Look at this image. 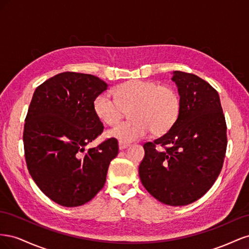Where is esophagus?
<instances>
[{"label":"esophagus","instance_id":"34e87169","mask_svg":"<svg viewBox=\"0 0 249 249\" xmlns=\"http://www.w3.org/2000/svg\"><path fill=\"white\" fill-rule=\"evenodd\" d=\"M129 145H130L129 143L124 142V141H119V142H118V147H119L120 150H124V148H126Z\"/></svg>","mask_w":249,"mask_h":249}]
</instances>
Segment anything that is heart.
<instances>
[{
  "label": "heart",
  "mask_w": 249,
  "mask_h": 249,
  "mask_svg": "<svg viewBox=\"0 0 249 249\" xmlns=\"http://www.w3.org/2000/svg\"><path fill=\"white\" fill-rule=\"evenodd\" d=\"M117 99L109 92H102L93 102L96 116L108 125L120 123L126 111L133 119L116 126L109 136L124 142L168 132L176 124L180 109V100L175 89L160 86L155 82L131 80L115 89Z\"/></svg>",
  "instance_id": "1"
}]
</instances>
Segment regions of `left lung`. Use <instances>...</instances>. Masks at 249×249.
<instances>
[{"instance_id":"obj_1","label":"left lung","mask_w":249,"mask_h":249,"mask_svg":"<svg viewBox=\"0 0 249 249\" xmlns=\"http://www.w3.org/2000/svg\"><path fill=\"white\" fill-rule=\"evenodd\" d=\"M180 109L171 129L143 145L142 185L168 206H186L205 195L221 171L227 150V124L218 92L208 82L172 72Z\"/></svg>"}]
</instances>
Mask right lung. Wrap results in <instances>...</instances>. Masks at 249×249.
Listing matches in <instances>:
<instances>
[{"label":"right lung","instance_id":"add662e5","mask_svg":"<svg viewBox=\"0 0 249 249\" xmlns=\"http://www.w3.org/2000/svg\"><path fill=\"white\" fill-rule=\"evenodd\" d=\"M108 84L92 74L61 72L34 91L24 127L28 170L39 189L63 207L91 200L106 183L118 142L87 145L104 130L93 102Z\"/></svg>","mask_w":249,"mask_h":249}]
</instances>
